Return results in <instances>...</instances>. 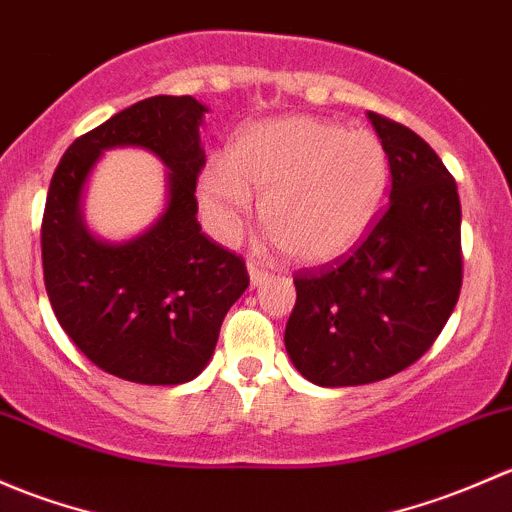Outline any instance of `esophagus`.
<instances>
[{"instance_id": "1", "label": "esophagus", "mask_w": 512, "mask_h": 512, "mask_svg": "<svg viewBox=\"0 0 512 512\" xmlns=\"http://www.w3.org/2000/svg\"><path fill=\"white\" fill-rule=\"evenodd\" d=\"M268 276H271V273L266 271V268H261L258 266L256 261H249V278H251V286H261L263 281H268Z\"/></svg>"}]
</instances>
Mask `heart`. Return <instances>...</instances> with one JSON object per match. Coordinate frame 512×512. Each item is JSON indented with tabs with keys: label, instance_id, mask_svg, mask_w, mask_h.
Returning a JSON list of instances; mask_svg holds the SVG:
<instances>
[{
	"label": "heart",
	"instance_id": "obj_1",
	"mask_svg": "<svg viewBox=\"0 0 512 512\" xmlns=\"http://www.w3.org/2000/svg\"><path fill=\"white\" fill-rule=\"evenodd\" d=\"M387 177V150L370 130L291 115L239 130L224 165L204 167L197 192L224 239L249 217L251 197L263 193V229L295 263L323 266L362 239Z\"/></svg>",
	"mask_w": 512,
	"mask_h": 512
}]
</instances>
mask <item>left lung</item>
I'll use <instances>...</instances> for the list:
<instances>
[{
    "mask_svg": "<svg viewBox=\"0 0 512 512\" xmlns=\"http://www.w3.org/2000/svg\"><path fill=\"white\" fill-rule=\"evenodd\" d=\"M367 115L387 150L389 204L350 256L293 278L298 298L283 340L295 370L320 387L407 370L434 345L461 293V202L451 172L414 130Z\"/></svg>",
    "mask_w": 512,
    "mask_h": 512,
    "instance_id": "1",
    "label": "left lung"
}]
</instances>
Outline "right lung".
Returning <instances> with one entry per match:
<instances>
[{"label":"right lung","mask_w":512,"mask_h":512,"mask_svg":"<svg viewBox=\"0 0 512 512\" xmlns=\"http://www.w3.org/2000/svg\"><path fill=\"white\" fill-rule=\"evenodd\" d=\"M207 105L155 96L73 140L51 177L41 261L51 308L78 350L103 372L138 384H184L209 365L221 323L249 288L244 258L202 234L197 177ZM145 146L168 173V207L150 230L120 245L82 221V189L110 146Z\"/></svg>","instance_id":"1"}]
</instances>
